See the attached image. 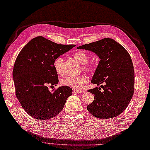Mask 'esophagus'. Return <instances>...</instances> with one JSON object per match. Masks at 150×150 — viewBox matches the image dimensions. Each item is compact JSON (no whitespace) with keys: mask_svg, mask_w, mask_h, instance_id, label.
I'll list each match as a JSON object with an SVG mask.
<instances>
[{"mask_svg":"<svg viewBox=\"0 0 150 150\" xmlns=\"http://www.w3.org/2000/svg\"><path fill=\"white\" fill-rule=\"evenodd\" d=\"M84 91L82 90H73V93H78V94H79V93H83Z\"/></svg>","mask_w":150,"mask_h":150,"instance_id":"esophagus-1","label":"esophagus"}]
</instances>
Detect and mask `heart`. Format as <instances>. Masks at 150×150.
<instances>
[{
	"instance_id": "1",
	"label": "heart",
	"mask_w": 150,
	"mask_h": 150,
	"mask_svg": "<svg viewBox=\"0 0 150 150\" xmlns=\"http://www.w3.org/2000/svg\"><path fill=\"white\" fill-rule=\"evenodd\" d=\"M73 57L80 64L83 65V69L84 71L88 72H92L93 71V65L88 64L89 60L88 55L82 51H78L73 54ZM63 63L64 59L62 57L57 58L53 62V67L56 72L61 74L63 72ZM88 81V77L86 75H79L75 77H68L62 81V84L64 86L70 87L75 90H79L83 87L84 84Z\"/></svg>"
}]
</instances>
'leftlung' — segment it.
Here are the masks:
<instances>
[{"label": "left lung", "instance_id": "1", "mask_svg": "<svg viewBox=\"0 0 150 150\" xmlns=\"http://www.w3.org/2000/svg\"><path fill=\"white\" fill-rule=\"evenodd\" d=\"M77 48L92 52L100 58L91 83L100 85L104 90L101 92L97 87L88 90L94 96V100L87 105V110L100 119L118 116L128 106L134 91V70L129 53L110 38Z\"/></svg>", "mask_w": 150, "mask_h": 150}]
</instances>
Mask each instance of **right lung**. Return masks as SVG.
Listing matches in <instances>:
<instances>
[{
  "label": "right lung",
  "mask_w": 150,
  "mask_h": 150,
  "mask_svg": "<svg viewBox=\"0 0 150 150\" xmlns=\"http://www.w3.org/2000/svg\"><path fill=\"white\" fill-rule=\"evenodd\" d=\"M74 46L58 45L39 36L29 41L18 54L13 72L16 96L32 117L47 120L63 109L72 93V88L61 86L50 92L48 86H57L58 83L54 60Z\"/></svg>",
  "instance_id": "obj_1"
}]
</instances>
